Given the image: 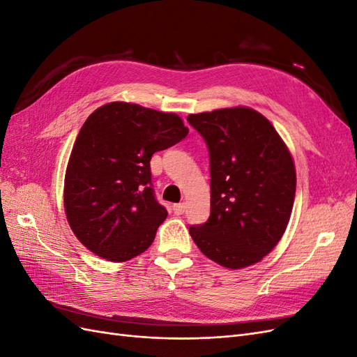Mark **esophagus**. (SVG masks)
I'll return each mask as SVG.
<instances>
[{"label":"esophagus","instance_id":"1","mask_svg":"<svg viewBox=\"0 0 357 357\" xmlns=\"http://www.w3.org/2000/svg\"><path fill=\"white\" fill-rule=\"evenodd\" d=\"M172 210H174V213H176L177 215H181L183 213H185V210H186V205L183 204V202L174 204V205H172Z\"/></svg>","mask_w":357,"mask_h":357}]
</instances>
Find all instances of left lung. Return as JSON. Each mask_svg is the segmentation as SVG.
Returning a JSON list of instances; mask_svg holds the SVG:
<instances>
[{
	"instance_id": "8db88e82",
	"label": "left lung",
	"mask_w": 357,
	"mask_h": 357,
	"mask_svg": "<svg viewBox=\"0 0 357 357\" xmlns=\"http://www.w3.org/2000/svg\"><path fill=\"white\" fill-rule=\"evenodd\" d=\"M210 155V218L189 234L215 264L240 269L282 238L296 192V172L271 122L247 107L188 116Z\"/></svg>"
}]
</instances>
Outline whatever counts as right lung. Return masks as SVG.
Masks as SVG:
<instances>
[{
    "instance_id": "add662e5",
    "label": "right lung",
    "mask_w": 357,
    "mask_h": 357,
    "mask_svg": "<svg viewBox=\"0 0 357 357\" xmlns=\"http://www.w3.org/2000/svg\"><path fill=\"white\" fill-rule=\"evenodd\" d=\"M188 132L177 114L138 104L110 102L86 119L63 188L68 223L86 248L112 262L147 250L167 219L155 197L150 159Z\"/></svg>"
}]
</instances>
